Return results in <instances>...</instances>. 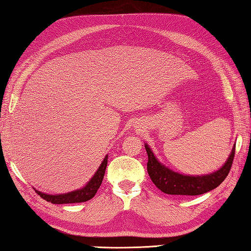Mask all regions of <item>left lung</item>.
Instances as JSON below:
<instances>
[{
	"label": "left lung",
	"instance_id": "1",
	"mask_svg": "<svg viewBox=\"0 0 251 251\" xmlns=\"http://www.w3.org/2000/svg\"><path fill=\"white\" fill-rule=\"evenodd\" d=\"M145 148L148 153L149 176L157 189L170 195H201L216 189L230 173L235 154L234 145L226 162L219 169L207 175L191 176L174 172L158 161L148 143H145Z\"/></svg>",
	"mask_w": 251,
	"mask_h": 251
}]
</instances>
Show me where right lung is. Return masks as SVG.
<instances>
[{
    "label": "right lung",
    "instance_id": "add662e5",
    "mask_svg": "<svg viewBox=\"0 0 251 251\" xmlns=\"http://www.w3.org/2000/svg\"><path fill=\"white\" fill-rule=\"evenodd\" d=\"M106 165H108V154L104 156L102 163L100 164L99 168L97 169V172L95 173V175L90 178L88 182L81 189L74 190L63 194H47L44 193V192H40L35 189L34 190L42 199L51 202V204H73V202L87 201L93 199L95 194L97 193L98 189L100 188L101 182L103 180Z\"/></svg>",
    "mask_w": 251,
    "mask_h": 251
}]
</instances>
